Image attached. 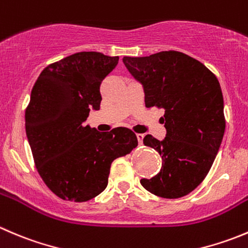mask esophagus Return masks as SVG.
<instances>
[{
	"instance_id": "1",
	"label": "esophagus",
	"mask_w": 248,
	"mask_h": 248,
	"mask_svg": "<svg viewBox=\"0 0 248 248\" xmlns=\"http://www.w3.org/2000/svg\"><path fill=\"white\" fill-rule=\"evenodd\" d=\"M137 139H138V143H139V144H143L144 134H141V133H138V134H137Z\"/></svg>"
}]
</instances>
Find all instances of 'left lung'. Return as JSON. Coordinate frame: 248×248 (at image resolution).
<instances>
[{
    "label": "left lung",
    "instance_id": "left-lung-1",
    "mask_svg": "<svg viewBox=\"0 0 248 248\" xmlns=\"http://www.w3.org/2000/svg\"><path fill=\"white\" fill-rule=\"evenodd\" d=\"M124 66L143 86L145 107L165 110L162 140L150 134L144 145L162 158L160 172L140 184L151 194L178 199L198 188L212 167L225 131L224 100L215 74L177 50L124 57Z\"/></svg>",
    "mask_w": 248,
    "mask_h": 248
}]
</instances>
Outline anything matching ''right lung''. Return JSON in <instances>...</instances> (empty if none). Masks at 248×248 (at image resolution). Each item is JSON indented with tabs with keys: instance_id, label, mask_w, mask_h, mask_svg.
Here are the masks:
<instances>
[{
	"instance_id": "add662e5",
	"label": "right lung",
	"mask_w": 248,
	"mask_h": 248,
	"mask_svg": "<svg viewBox=\"0 0 248 248\" xmlns=\"http://www.w3.org/2000/svg\"><path fill=\"white\" fill-rule=\"evenodd\" d=\"M119 57L78 52L42 70L25 111V129L36 168L48 188L66 201L85 202L108 185L115 158L138 140L131 129L98 132L85 122L99 110L102 81Z\"/></svg>"
}]
</instances>
